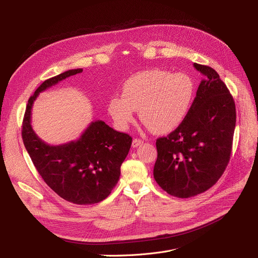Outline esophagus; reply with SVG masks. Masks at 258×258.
<instances>
[{
    "instance_id": "1",
    "label": "esophagus",
    "mask_w": 258,
    "mask_h": 258,
    "mask_svg": "<svg viewBox=\"0 0 258 258\" xmlns=\"http://www.w3.org/2000/svg\"><path fill=\"white\" fill-rule=\"evenodd\" d=\"M141 144H143V141H142L141 139L136 138V139L133 140V147H138V146H140Z\"/></svg>"
}]
</instances>
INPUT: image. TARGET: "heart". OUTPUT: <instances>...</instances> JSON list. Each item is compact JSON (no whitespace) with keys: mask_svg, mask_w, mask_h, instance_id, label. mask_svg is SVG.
<instances>
[{"mask_svg":"<svg viewBox=\"0 0 258 258\" xmlns=\"http://www.w3.org/2000/svg\"><path fill=\"white\" fill-rule=\"evenodd\" d=\"M195 84L184 73L170 74L150 69L131 76L122 86L121 96L107 103V112L117 128L125 131L139 111L143 123L156 134H166L187 117L194 101Z\"/></svg>","mask_w":258,"mask_h":258,"instance_id":"1","label":"heart"}]
</instances>
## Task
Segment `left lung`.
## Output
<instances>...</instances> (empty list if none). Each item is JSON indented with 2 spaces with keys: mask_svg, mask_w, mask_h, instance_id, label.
I'll return each instance as SVG.
<instances>
[{
  "mask_svg": "<svg viewBox=\"0 0 258 258\" xmlns=\"http://www.w3.org/2000/svg\"><path fill=\"white\" fill-rule=\"evenodd\" d=\"M204 75L182 124L156 142L154 178L168 195L191 198L222 177L230 160L236 122L235 103L212 68L194 63Z\"/></svg>",
  "mask_w": 258,
  "mask_h": 258,
  "instance_id": "obj_1",
  "label": "left lung"
}]
</instances>
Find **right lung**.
<instances>
[{"label": "right lung", "instance_id": "right-lung-1", "mask_svg": "<svg viewBox=\"0 0 258 258\" xmlns=\"http://www.w3.org/2000/svg\"><path fill=\"white\" fill-rule=\"evenodd\" d=\"M81 72L83 69L66 71L45 80L36 89L27 103L22 137L36 170L52 190L68 202L90 205L107 198L118 183L132 137L113 130L102 120H95L77 140L50 145L31 125V110L39 93Z\"/></svg>", "mask_w": 258, "mask_h": 258}]
</instances>
